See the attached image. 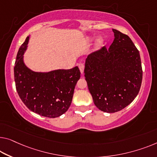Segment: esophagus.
I'll return each instance as SVG.
<instances>
[{
  "instance_id": "esophagus-1",
  "label": "esophagus",
  "mask_w": 157,
  "mask_h": 157,
  "mask_svg": "<svg viewBox=\"0 0 157 157\" xmlns=\"http://www.w3.org/2000/svg\"><path fill=\"white\" fill-rule=\"evenodd\" d=\"M78 67H79V71H80V72L82 74L84 72V68H85V65H84L82 63H79L78 64Z\"/></svg>"
}]
</instances>
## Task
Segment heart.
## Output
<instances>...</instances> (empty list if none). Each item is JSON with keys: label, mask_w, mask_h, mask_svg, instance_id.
<instances>
[{"label": "heart", "mask_w": 157, "mask_h": 157, "mask_svg": "<svg viewBox=\"0 0 157 157\" xmlns=\"http://www.w3.org/2000/svg\"><path fill=\"white\" fill-rule=\"evenodd\" d=\"M102 44H103V40L102 39H99V41H98V43H97V44H98V46H101V45H102Z\"/></svg>", "instance_id": "obj_1"}]
</instances>
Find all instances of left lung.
Masks as SVG:
<instances>
[{"label":"left lung","mask_w":157,"mask_h":157,"mask_svg":"<svg viewBox=\"0 0 157 157\" xmlns=\"http://www.w3.org/2000/svg\"><path fill=\"white\" fill-rule=\"evenodd\" d=\"M114 40L86 58L85 77L95 106L115 113L128 106L138 94L142 80L139 51L128 35L113 29Z\"/></svg>","instance_id":"left-lung-1"}]
</instances>
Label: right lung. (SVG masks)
Instances as JSON below:
<instances>
[{"label": "right lung", "mask_w": 157, "mask_h": 157, "mask_svg": "<svg viewBox=\"0 0 157 157\" xmlns=\"http://www.w3.org/2000/svg\"><path fill=\"white\" fill-rule=\"evenodd\" d=\"M29 37L19 48L14 67L19 97L30 111L47 118H56L71 106L77 82L80 78L78 66L48 72L31 71L23 61Z\"/></svg>", "instance_id": "add662e5"}]
</instances>
